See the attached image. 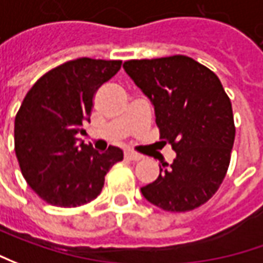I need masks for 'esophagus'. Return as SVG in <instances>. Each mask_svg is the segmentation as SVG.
<instances>
[{"instance_id":"esophagus-1","label":"esophagus","mask_w":263,"mask_h":263,"mask_svg":"<svg viewBox=\"0 0 263 263\" xmlns=\"http://www.w3.org/2000/svg\"><path fill=\"white\" fill-rule=\"evenodd\" d=\"M125 159L131 160V161H140L144 157L141 154H137V153H132V151H125Z\"/></svg>"}]
</instances>
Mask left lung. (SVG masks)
<instances>
[{"label":"left lung","instance_id":"8db88e82","mask_svg":"<svg viewBox=\"0 0 263 263\" xmlns=\"http://www.w3.org/2000/svg\"><path fill=\"white\" fill-rule=\"evenodd\" d=\"M123 68L154 104L160 140L176 151L173 163L163 164L157 180L141 192L164 211L199 208L222 183L236 135L220 78L185 55L131 59Z\"/></svg>","mask_w":263,"mask_h":263}]
</instances>
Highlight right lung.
<instances>
[{
	"instance_id": "1",
	"label": "right lung",
	"mask_w": 263,
	"mask_h": 263,
	"mask_svg": "<svg viewBox=\"0 0 263 263\" xmlns=\"http://www.w3.org/2000/svg\"><path fill=\"white\" fill-rule=\"evenodd\" d=\"M122 61L78 58L42 76L27 91L14 121V149L27 185L45 202L74 208L97 198L104 176L123 160L122 149L104 153L78 144L90 122L97 88Z\"/></svg>"
}]
</instances>
